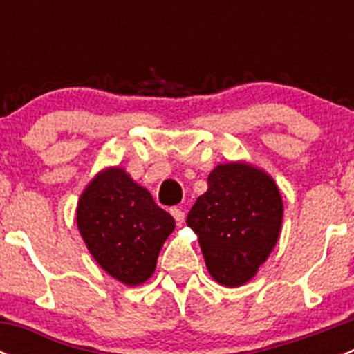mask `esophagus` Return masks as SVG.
<instances>
[{
    "instance_id": "1",
    "label": "esophagus",
    "mask_w": 354,
    "mask_h": 354,
    "mask_svg": "<svg viewBox=\"0 0 354 354\" xmlns=\"http://www.w3.org/2000/svg\"><path fill=\"white\" fill-rule=\"evenodd\" d=\"M169 212H171V216L174 217V221H176L178 224H181L185 221V212L180 209V207H171Z\"/></svg>"
}]
</instances>
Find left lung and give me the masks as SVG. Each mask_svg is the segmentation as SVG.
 <instances>
[{"instance_id":"1","label":"left lung","mask_w":354,"mask_h":354,"mask_svg":"<svg viewBox=\"0 0 354 354\" xmlns=\"http://www.w3.org/2000/svg\"><path fill=\"white\" fill-rule=\"evenodd\" d=\"M188 212L207 270L219 284L248 283L277 243L283 198L272 178L246 162L219 164Z\"/></svg>"}]
</instances>
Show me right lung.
Returning a JSON list of instances; mask_svg holds the SVG:
<instances>
[{
	"instance_id": "add662e5",
	"label": "right lung",
	"mask_w": 354,
	"mask_h": 354,
	"mask_svg": "<svg viewBox=\"0 0 354 354\" xmlns=\"http://www.w3.org/2000/svg\"><path fill=\"white\" fill-rule=\"evenodd\" d=\"M77 226L95 262L127 286L154 274L174 219L121 167L101 171L80 195Z\"/></svg>"
}]
</instances>
